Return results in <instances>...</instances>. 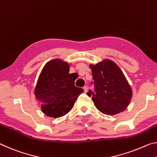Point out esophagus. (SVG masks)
Wrapping results in <instances>:
<instances>
[{
	"label": "esophagus",
	"mask_w": 157,
	"mask_h": 157,
	"mask_svg": "<svg viewBox=\"0 0 157 157\" xmlns=\"http://www.w3.org/2000/svg\"><path fill=\"white\" fill-rule=\"evenodd\" d=\"M83 90H84V92H85V93H86V92H88V88H87L86 86L83 87Z\"/></svg>",
	"instance_id": "34e87169"
}]
</instances>
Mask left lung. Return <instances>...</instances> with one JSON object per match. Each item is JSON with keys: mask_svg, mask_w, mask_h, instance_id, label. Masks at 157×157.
<instances>
[{"mask_svg": "<svg viewBox=\"0 0 157 157\" xmlns=\"http://www.w3.org/2000/svg\"><path fill=\"white\" fill-rule=\"evenodd\" d=\"M90 67L94 79V92L90 90L87 94L92 97L95 107L108 115L124 111L132 99V90L120 68L109 59L90 65Z\"/></svg>", "mask_w": 157, "mask_h": 157, "instance_id": "1", "label": "left lung"}]
</instances>
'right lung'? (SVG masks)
<instances>
[{
	"label": "right lung",
	"mask_w": 157,
	"mask_h": 157,
	"mask_svg": "<svg viewBox=\"0 0 157 157\" xmlns=\"http://www.w3.org/2000/svg\"><path fill=\"white\" fill-rule=\"evenodd\" d=\"M69 72V64L59 58L48 61L41 71L35 95L42 111L48 117L57 118L68 113L83 92V89L74 86L78 76Z\"/></svg>",
	"instance_id": "right-lung-1"
}]
</instances>
